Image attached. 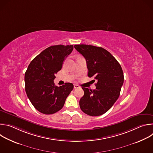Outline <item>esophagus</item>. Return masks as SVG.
<instances>
[{
    "mask_svg": "<svg viewBox=\"0 0 153 153\" xmlns=\"http://www.w3.org/2000/svg\"><path fill=\"white\" fill-rule=\"evenodd\" d=\"M79 85H77V84H74V89H76V88H79Z\"/></svg>",
    "mask_w": 153,
    "mask_h": 153,
    "instance_id": "obj_1",
    "label": "esophagus"
}]
</instances>
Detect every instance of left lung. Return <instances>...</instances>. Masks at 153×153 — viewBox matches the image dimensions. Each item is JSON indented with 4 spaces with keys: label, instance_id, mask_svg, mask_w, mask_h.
Instances as JSON below:
<instances>
[{
    "label": "left lung",
    "instance_id": "8db88e82",
    "mask_svg": "<svg viewBox=\"0 0 153 153\" xmlns=\"http://www.w3.org/2000/svg\"><path fill=\"white\" fill-rule=\"evenodd\" d=\"M75 49L86 59L88 76L97 80L96 90L82 87L83 96L80 99L82 111L91 116L103 114L119 97L124 76L122 67L112 54L102 47L75 45Z\"/></svg>",
    "mask_w": 153,
    "mask_h": 153
}]
</instances>
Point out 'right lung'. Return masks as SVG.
<instances>
[{"mask_svg": "<svg viewBox=\"0 0 153 153\" xmlns=\"http://www.w3.org/2000/svg\"><path fill=\"white\" fill-rule=\"evenodd\" d=\"M73 45L51 46L41 52L30 63L25 74V91L32 105L39 112L52 114L63 108L74 88L71 83L57 86L55 74L61 70L64 60Z\"/></svg>", "mask_w": 153, "mask_h": 153, "instance_id": "right-lung-1", "label": "right lung"}]
</instances>
